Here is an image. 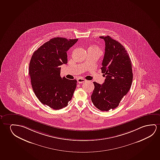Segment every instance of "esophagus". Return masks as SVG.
Wrapping results in <instances>:
<instances>
[{
    "label": "esophagus",
    "mask_w": 160,
    "mask_h": 160,
    "mask_svg": "<svg viewBox=\"0 0 160 160\" xmlns=\"http://www.w3.org/2000/svg\"><path fill=\"white\" fill-rule=\"evenodd\" d=\"M77 81H78V82H79V83H83L84 82L86 81V80L85 79H82V78H79L77 80Z\"/></svg>",
    "instance_id": "1"
}]
</instances>
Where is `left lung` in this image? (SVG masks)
Listing matches in <instances>:
<instances>
[{"instance_id":"left-lung-1","label":"left lung","mask_w":160,"mask_h":160,"mask_svg":"<svg viewBox=\"0 0 160 160\" xmlns=\"http://www.w3.org/2000/svg\"><path fill=\"white\" fill-rule=\"evenodd\" d=\"M105 42V53L101 69L106 77L101 85L93 82L95 88L91 101L101 111H108L118 106L127 94L132 81V65L123 45L107 36H101Z\"/></svg>"}]
</instances>
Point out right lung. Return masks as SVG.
<instances>
[{"instance_id":"add662e5","label":"right lung","mask_w":160,"mask_h":160,"mask_svg":"<svg viewBox=\"0 0 160 160\" xmlns=\"http://www.w3.org/2000/svg\"><path fill=\"white\" fill-rule=\"evenodd\" d=\"M78 39L55 37L35 51L29 75L35 95L42 104L53 109L67 106L77 87V80L60 77V66L68 62L67 52Z\"/></svg>"}]
</instances>
